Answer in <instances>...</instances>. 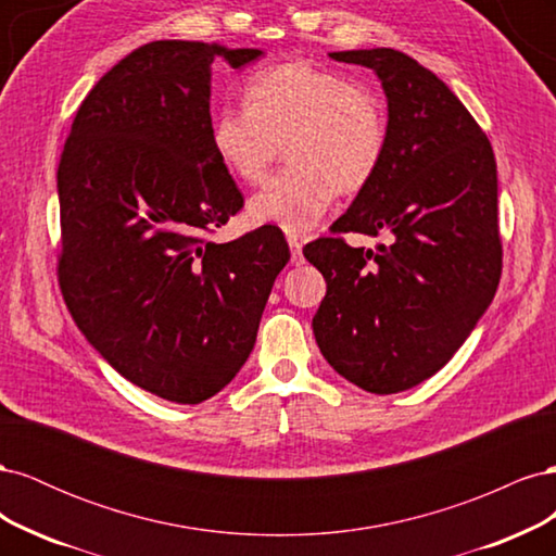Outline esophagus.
Listing matches in <instances>:
<instances>
[{"label": "esophagus", "instance_id": "34e87169", "mask_svg": "<svg viewBox=\"0 0 556 556\" xmlns=\"http://www.w3.org/2000/svg\"><path fill=\"white\" fill-rule=\"evenodd\" d=\"M290 250H292V264L304 262V255H301V239L299 237H288Z\"/></svg>", "mask_w": 556, "mask_h": 556}]
</instances>
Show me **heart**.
Here are the masks:
<instances>
[{
    "label": "heart",
    "mask_w": 556,
    "mask_h": 556,
    "mask_svg": "<svg viewBox=\"0 0 556 556\" xmlns=\"http://www.w3.org/2000/svg\"><path fill=\"white\" fill-rule=\"evenodd\" d=\"M387 137V111L374 88L311 62L252 74L243 106H223L211 121L215 155L248 185L264 180L282 143L290 164L250 199V215L290 233L313 229L339 190L366 188Z\"/></svg>",
    "instance_id": "obj_1"
}]
</instances>
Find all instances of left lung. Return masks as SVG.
Here are the masks:
<instances>
[{
  "instance_id": "8db88e82",
  "label": "left lung",
  "mask_w": 556,
  "mask_h": 556,
  "mask_svg": "<svg viewBox=\"0 0 556 556\" xmlns=\"http://www.w3.org/2000/svg\"><path fill=\"white\" fill-rule=\"evenodd\" d=\"M387 94V150L374 180L311 241L327 294L313 317L325 359L371 394H396L452 359L501 278L496 160L486 134L445 83L394 48L341 50ZM395 233L378 251L341 232Z\"/></svg>"
}]
</instances>
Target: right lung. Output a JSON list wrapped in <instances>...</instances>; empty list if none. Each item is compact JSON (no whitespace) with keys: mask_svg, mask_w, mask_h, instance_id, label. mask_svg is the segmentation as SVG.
I'll use <instances>...</instances> for the list:
<instances>
[{"mask_svg":"<svg viewBox=\"0 0 556 556\" xmlns=\"http://www.w3.org/2000/svg\"><path fill=\"white\" fill-rule=\"evenodd\" d=\"M262 50L150 41L83 99L58 166V280L74 323L117 374L201 403L245 364L290 262L276 225L211 233L243 194L211 143V64Z\"/></svg>","mask_w":556,"mask_h":556,"instance_id":"1","label":"right lung"}]
</instances>
